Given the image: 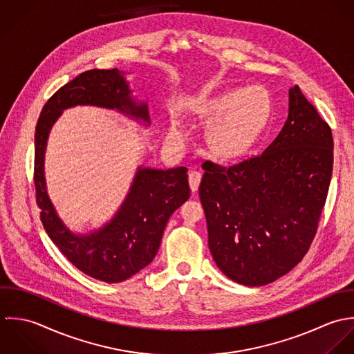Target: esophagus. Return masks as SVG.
Segmentation results:
<instances>
[{"mask_svg": "<svg viewBox=\"0 0 354 354\" xmlns=\"http://www.w3.org/2000/svg\"><path fill=\"white\" fill-rule=\"evenodd\" d=\"M201 172L200 171H190L189 172V183H190V187L193 192H197L198 187H200V183H201Z\"/></svg>", "mask_w": 354, "mask_h": 354, "instance_id": "34e87169", "label": "esophagus"}]
</instances>
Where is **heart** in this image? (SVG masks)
Returning <instances> with one entry per match:
<instances>
[{
  "instance_id": "1",
  "label": "heart",
  "mask_w": 354,
  "mask_h": 354,
  "mask_svg": "<svg viewBox=\"0 0 354 354\" xmlns=\"http://www.w3.org/2000/svg\"><path fill=\"white\" fill-rule=\"evenodd\" d=\"M271 106L268 91L261 86L230 88L216 97L198 104V112L213 119L209 127V141L220 153H232L267 118ZM183 137L182 124L171 119L168 138L179 141Z\"/></svg>"
}]
</instances>
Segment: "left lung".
<instances>
[{"instance_id":"left-lung-1","label":"left lung","mask_w":354,"mask_h":354,"mask_svg":"<svg viewBox=\"0 0 354 354\" xmlns=\"http://www.w3.org/2000/svg\"><path fill=\"white\" fill-rule=\"evenodd\" d=\"M333 147L330 126L294 86L282 131L261 153L203 164L208 245L225 277L264 286L304 259L326 204Z\"/></svg>"}]
</instances>
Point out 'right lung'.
I'll list each match as a JSON object with an SVG mask.
<instances>
[{"instance_id": "obj_1", "label": "right lung", "mask_w": 354, "mask_h": 354, "mask_svg": "<svg viewBox=\"0 0 354 354\" xmlns=\"http://www.w3.org/2000/svg\"><path fill=\"white\" fill-rule=\"evenodd\" d=\"M76 105L116 109L149 126L147 104L131 98L123 71L90 70L48 100L35 127L34 183L45 231L83 274L102 282H123L153 261L171 214L189 200L187 168L164 171L138 167L126 200L111 221L86 235L72 232L49 198L44 162L53 124L64 109Z\"/></svg>"}]
</instances>
